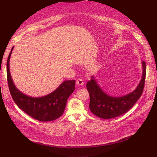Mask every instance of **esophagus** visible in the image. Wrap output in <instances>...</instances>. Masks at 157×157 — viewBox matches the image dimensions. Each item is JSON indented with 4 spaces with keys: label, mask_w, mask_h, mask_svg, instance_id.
I'll list each match as a JSON object with an SVG mask.
<instances>
[{
    "label": "esophagus",
    "mask_w": 157,
    "mask_h": 157,
    "mask_svg": "<svg viewBox=\"0 0 157 157\" xmlns=\"http://www.w3.org/2000/svg\"><path fill=\"white\" fill-rule=\"evenodd\" d=\"M83 84H84L83 81L82 79H78V80L76 81V85H78L79 86H83Z\"/></svg>",
    "instance_id": "obj_1"
}]
</instances>
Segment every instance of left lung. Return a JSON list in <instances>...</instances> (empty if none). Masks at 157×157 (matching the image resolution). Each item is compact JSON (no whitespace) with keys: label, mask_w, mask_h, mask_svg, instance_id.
<instances>
[{"label":"left lung","mask_w":157,"mask_h":157,"mask_svg":"<svg viewBox=\"0 0 157 157\" xmlns=\"http://www.w3.org/2000/svg\"><path fill=\"white\" fill-rule=\"evenodd\" d=\"M142 74L137 87L133 92L123 96L113 97L105 92L98 83L94 76L86 83L90 95L89 108L97 117L110 119L127 112L137 102L143 92L146 78V62H142Z\"/></svg>","instance_id":"left-lung-1"}]
</instances>
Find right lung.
<instances>
[{
	"mask_svg": "<svg viewBox=\"0 0 157 157\" xmlns=\"http://www.w3.org/2000/svg\"><path fill=\"white\" fill-rule=\"evenodd\" d=\"M13 47L7 61V78L10 92L17 105L29 116L42 122L58 119L65 110L67 99L75 90V80L64 81L51 94L40 98L28 96L15 86L10 71V60Z\"/></svg>",
	"mask_w": 157,
	"mask_h": 157,
	"instance_id": "1",
	"label": "right lung"
}]
</instances>
